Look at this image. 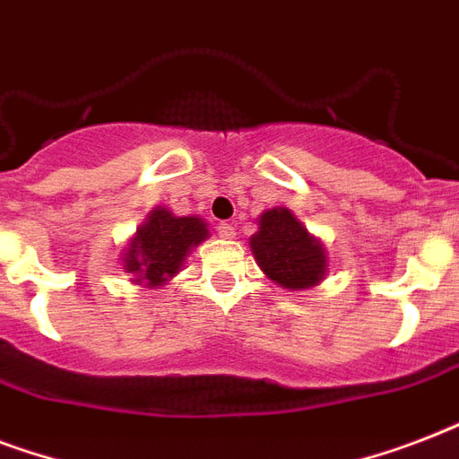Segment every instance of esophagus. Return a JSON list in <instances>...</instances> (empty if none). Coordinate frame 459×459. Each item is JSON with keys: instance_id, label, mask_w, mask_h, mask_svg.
<instances>
[{"instance_id": "esophagus-1", "label": "esophagus", "mask_w": 459, "mask_h": 459, "mask_svg": "<svg viewBox=\"0 0 459 459\" xmlns=\"http://www.w3.org/2000/svg\"><path fill=\"white\" fill-rule=\"evenodd\" d=\"M216 233H219V238H223V240H230V238H236V229L230 226V223L221 221L219 226H216Z\"/></svg>"}]
</instances>
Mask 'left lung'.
I'll return each mask as SVG.
<instances>
[{
    "instance_id": "8db88e82",
    "label": "left lung",
    "mask_w": 459,
    "mask_h": 459,
    "mask_svg": "<svg viewBox=\"0 0 459 459\" xmlns=\"http://www.w3.org/2000/svg\"><path fill=\"white\" fill-rule=\"evenodd\" d=\"M259 269L288 290L316 286L326 276V250L290 209H266L250 238Z\"/></svg>"
}]
</instances>
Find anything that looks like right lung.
I'll return each mask as SVG.
<instances>
[{
  "mask_svg": "<svg viewBox=\"0 0 459 459\" xmlns=\"http://www.w3.org/2000/svg\"><path fill=\"white\" fill-rule=\"evenodd\" d=\"M207 236V223L200 216H173L164 207L152 209L126 247V273H133L135 283L161 286L180 272L187 252Z\"/></svg>",
  "mask_w": 459,
  "mask_h": 459,
  "instance_id": "add662e5",
  "label": "right lung"
}]
</instances>
